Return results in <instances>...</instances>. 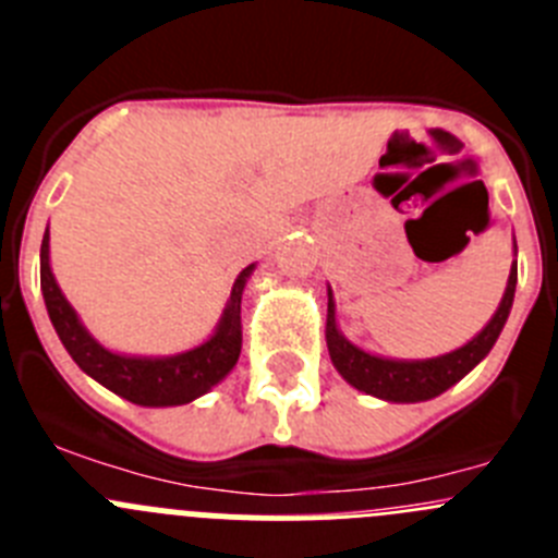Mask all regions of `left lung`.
<instances>
[{
  "label": "left lung",
  "mask_w": 558,
  "mask_h": 558,
  "mask_svg": "<svg viewBox=\"0 0 558 558\" xmlns=\"http://www.w3.org/2000/svg\"><path fill=\"white\" fill-rule=\"evenodd\" d=\"M517 248V245H514ZM514 288H517V263L509 274V284L502 293V302L497 313L492 315V322L466 343V347L456 349L450 354L430 360H386L377 354H368L349 343L343 335L338 332L335 324V304L332 293H329V307H327V347L329 357H332L335 368L340 377L347 379L349 386L357 391H366L372 397L388 399V402H425V399L445 393L447 388L456 386L458 379L466 377L472 368L481 363L486 354L492 352L495 340L500 338L506 318L511 313V302H514Z\"/></svg>",
  "instance_id": "8db88e82"
}]
</instances>
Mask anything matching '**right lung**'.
<instances>
[{
  "mask_svg": "<svg viewBox=\"0 0 558 558\" xmlns=\"http://www.w3.org/2000/svg\"><path fill=\"white\" fill-rule=\"evenodd\" d=\"M251 270H254V265H248L243 274L236 276L223 318L206 343L190 349V352L172 354V357H128V354L108 352L86 332L72 304L63 299L56 276L49 270V229L44 231L41 240V293L49 322L56 327L61 343L88 377H95L100 386L120 393L133 405L145 408L192 402V399L209 391L211 386H218L220 379L234 368L240 349H243L240 302H243V288L248 282Z\"/></svg>",
  "mask_w": 558,
  "mask_h": 558,
  "instance_id": "1",
  "label": "right lung"
}]
</instances>
